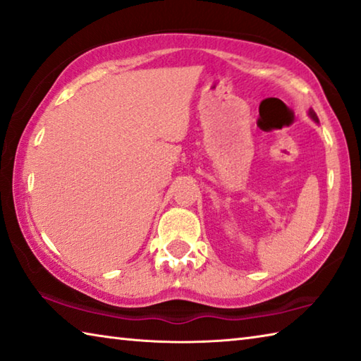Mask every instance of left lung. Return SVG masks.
Instances as JSON below:
<instances>
[{"instance_id": "8db88e82", "label": "left lung", "mask_w": 361, "mask_h": 361, "mask_svg": "<svg viewBox=\"0 0 361 361\" xmlns=\"http://www.w3.org/2000/svg\"><path fill=\"white\" fill-rule=\"evenodd\" d=\"M309 114H310V118H312L315 122H319V118H317V114L312 111V109H309Z\"/></svg>"}]
</instances>
